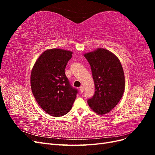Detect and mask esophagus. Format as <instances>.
Masks as SVG:
<instances>
[{
    "instance_id": "esophagus-1",
    "label": "esophagus",
    "mask_w": 155,
    "mask_h": 155,
    "mask_svg": "<svg viewBox=\"0 0 155 155\" xmlns=\"http://www.w3.org/2000/svg\"><path fill=\"white\" fill-rule=\"evenodd\" d=\"M79 91H80L81 93H83V91H84V87H82V86L79 87Z\"/></svg>"
}]
</instances>
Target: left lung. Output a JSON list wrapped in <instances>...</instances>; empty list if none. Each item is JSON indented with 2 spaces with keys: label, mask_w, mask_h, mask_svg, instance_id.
<instances>
[{
  "label": "left lung",
  "mask_w": 155,
  "mask_h": 155,
  "mask_svg": "<svg viewBox=\"0 0 155 155\" xmlns=\"http://www.w3.org/2000/svg\"><path fill=\"white\" fill-rule=\"evenodd\" d=\"M84 56L91 65L95 85L88 104L98 114L110 112L118 104L125 90L124 70L118 58L110 51L97 48Z\"/></svg>",
  "instance_id": "left-lung-1"
}]
</instances>
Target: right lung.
I'll list each match as a JSON object with an SVG mask.
<instances>
[{
	"label": "right lung",
	"mask_w": 155,
	"mask_h": 155,
	"mask_svg": "<svg viewBox=\"0 0 155 155\" xmlns=\"http://www.w3.org/2000/svg\"><path fill=\"white\" fill-rule=\"evenodd\" d=\"M72 51L46 50L32 68L31 88L37 104L48 114L59 117L71 110L78 92L70 85L65 68L72 57Z\"/></svg>",
	"instance_id": "1"
}]
</instances>
